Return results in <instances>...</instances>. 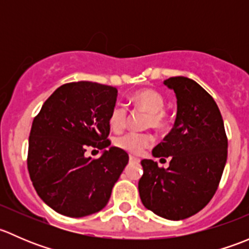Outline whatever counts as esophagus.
I'll return each instance as SVG.
<instances>
[{
  "mask_svg": "<svg viewBox=\"0 0 249 249\" xmlns=\"http://www.w3.org/2000/svg\"><path fill=\"white\" fill-rule=\"evenodd\" d=\"M129 160H130V161H131V162H136V164H139V162H140V159H139V158L132 157V155H130V157H129Z\"/></svg>",
  "mask_w": 249,
  "mask_h": 249,
  "instance_id": "34e87169",
  "label": "esophagus"
}]
</instances>
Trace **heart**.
<instances>
[{"instance_id": "b5f03b06", "label": "heart", "mask_w": 249, "mask_h": 249, "mask_svg": "<svg viewBox=\"0 0 249 249\" xmlns=\"http://www.w3.org/2000/svg\"><path fill=\"white\" fill-rule=\"evenodd\" d=\"M132 101L140 108L149 113V119H148L149 126L155 127V129H162L166 125V115L162 110L165 106V99L161 92L155 89L145 88V89H141L135 92L132 96ZM126 108L123 105L114 106L108 119L110 129L115 132L122 131L126 125ZM153 142H154V139L152 135L140 134V132H126V134L118 136L114 141L118 148L135 155L141 154L145 148L150 147Z\"/></svg>"}]
</instances>
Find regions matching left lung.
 Instances as JSON below:
<instances>
[{
  "label": "left lung",
  "mask_w": 249,
  "mask_h": 249,
  "mask_svg": "<svg viewBox=\"0 0 249 249\" xmlns=\"http://www.w3.org/2000/svg\"><path fill=\"white\" fill-rule=\"evenodd\" d=\"M164 84L175 91L177 115L171 132L152 154L170 157L169 167L143 159L139 192L145 208L180 220L201 211L214 195L227 164L228 140L220 110L201 85L182 76Z\"/></svg>",
  "instance_id": "left-lung-1"
}]
</instances>
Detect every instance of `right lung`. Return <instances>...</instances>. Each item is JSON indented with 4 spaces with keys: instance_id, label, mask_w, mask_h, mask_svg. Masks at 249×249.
Segmentation results:
<instances>
[{
    "instance_id": "1",
    "label": "right lung",
    "mask_w": 249,
    "mask_h": 249,
    "mask_svg": "<svg viewBox=\"0 0 249 249\" xmlns=\"http://www.w3.org/2000/svg\"><path fill=\"white\" fill-rule=\"evenodd\" d=\"M117 96L109 85L67 83L34 119L27 169L38 196L57 213L79 218L101 211L129 162L127 153L107 140ZM88 146L101 149L102 157H85Z\"/></svg>"
}]
</instances>
